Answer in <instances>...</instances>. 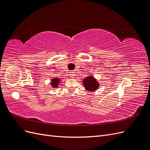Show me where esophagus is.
Listing matches in <instances>:
<instances>
[{
	"label": "esophagus",
	"instance_id": "obj_1",
	"mask_svg": "<svg viewBox=\"0 0 150 150\" xmlns=\"http://www.w3.org/2000/svg\"><path fill=\"white\" fill-rule=\"evenodd\" d=\"M74 76H75V74H74V72H71V73H70L71 78H73L74 77Z\"/></svg>",
	"mask_w": 150,
	"mask_h": 150
}]
</instances>
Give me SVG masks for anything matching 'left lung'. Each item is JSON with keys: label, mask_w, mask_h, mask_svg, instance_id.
<instances>
[{"label": "left lung", "mask_w": 150, "mask_h": 150, "mask_svg": "<svg viewBox=\"0 0 150 150\" xmlns=\"http://www.w3.org/2000/svg\"><path fill=\"white\" fill-rule=\"evenodd\" d=\"M83 84L84 86L85 89L89 92L95 91L100 86L97 79L94 78V76L92 75H89L86 78H84L83 80Z\"/></svg>", "instance_id": "obj_1"}]
</instances>
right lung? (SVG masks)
Returning a JSON list of instances; mask_svg holds the SVG:
<instances>
[{
	"mask_svg": "<svg viewBox=\"0 0 150 150\" xmlns=\"http://www.w3.org/2000/svg\"><path fill=\"white\" fill-rule=\"evenodd\" d=\"M60 83H61V79L55 78L51 79L50 84H51L52 88H58V86Z\"/></svg>",
	"mask_w": 150,
	"mask_h": 150,
	"instance_id": "add662e5",
	"label": "right lung"
}]
</instances>
